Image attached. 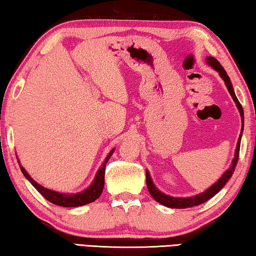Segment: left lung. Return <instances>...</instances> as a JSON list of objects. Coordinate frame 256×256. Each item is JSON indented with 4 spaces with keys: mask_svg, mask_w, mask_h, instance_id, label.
<instances>
[{
    "mask_svg": "<svg viewBox=\"0 0 256 256\" xmlns=\"http://www.w3.org/2000/svg\"><path fill=\"white\" fill-rule=\"evenodd\" d=\"M206 60H208V64H210V66L214 68V70L218 71L220 76H222L224 79V84H226L227 88H228L229 94H232V97L234 100H235L238 110H240V116L242 118V124H244V110H242V107L240 105V102H238L236 94H235V92H234L230 79H229V76H227L226 71H224V68L222 66V64H220L214 58H208ZM242 126H244V125H242ZM240 138H242V134L240 136V138H238L235 158H234V160H232V164L230 166V168H229V170L226 172H224V174L222 177H220V180L216 182V183L212 185L210 188H208L206 192L198 194V196H192V198H172V196H166V194L162 193L160 190L156 188V186L154 185L152 180H151V178H150L149 172H146V186H148V190H149V193L151 194V196H152L156 201L159 202L160 204L166 206L168 208H174V209H186V208H192V206H198V204H202V203H204L208 200H210L211 198H214L216 194L218 193L224 185H226V183L229 180V178H230V177L232 176L234 172H235V167H236L237 162H238V157H240Z\"/></svg>",
    "mask_w": 256,
    "mask_h": 256,
    "instance_id": "obj_1",
    "label": "left lung"
}]
</instances>
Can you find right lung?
<instances>
[{
  "mask_svg": "<svg viewBox=\"0 0 256 256\" xmlns=\"http://www.w3.org/2000/svg\"><path fill=\"white\" fill-rule=\"evenodd\" d=\"M112 150L110 154L107 156L105 162H104L102 166L99 168V170L96 175V178H94V183L89 186L88 188L82 190L80 193L76 194H63V193H58L55 192V190H52L48 188H42V185H40L37 182H34L32 177L29 176V174L26 172L24 168L19 164L20 170L22 172V174L24 175L26 178H27L30 183L32 184V186L36 188L38 192H40L42 196H44L47 201H50L52 203H54L56 206H84L88 204V203H92L94 200L100 196V194L104 190V184H105V168H106V164L108 160H110V156L112 154Z\"/></svg>",
  "mask_w": 256,
  "mask_h": 256,
  "instance_id": "add662e5",
  "label": "right lung"
}]
</instances>
